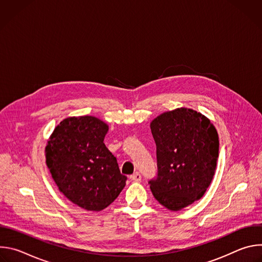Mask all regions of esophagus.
<instances>
[{"mask_svg": "<svg viewBox=\"0 0 262 262\" xmlns=\"http://www.w3.org/2000/svg\"><path fill=\"white\" fill-rule=\"evenodd\" d=\"M133 181H140L141 180V174L139 172H135L133 175L129 177Z\"/></svg>", "mask_w": 262, "mask_h": 262, "instance_id": "obj_1", "label": "esophagus"}]
</instances>
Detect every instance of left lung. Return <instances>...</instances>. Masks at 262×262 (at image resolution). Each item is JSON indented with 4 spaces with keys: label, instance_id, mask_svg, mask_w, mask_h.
Masks as SVG:
<instances>
[{
    "label": "left lung",
    "instance_id": "obj_1",
    "mask_svg": "<svg viewBox=\"0 0 262 262\" xmlns=\"http://www.w3.org/2000/svg\"><path fill=\"white\" fill-rule=\"evenodd\" d=\"M157 144L158 177L149 181L155 198L177 211L199 200L209 186L219 158V136L199 112L178 107L150 123Z\"/></svg>",
    "mask_w": 262,
    "mask_h": 262
}]
</instances>
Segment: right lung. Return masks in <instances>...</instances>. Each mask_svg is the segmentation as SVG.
I'll return each mask as SVG.
<instances>
[{
    "label": "right lung",
    "instance_id": "obj_1",
    "mask_svg": "<svg viewBox=\"0 0 262 262\" xmlns=\"http://www.w3.org/2000/svg\"><path fill=\"white\" fill-rule=\"evenodd\" d=\"M108 125L94 116L68 117L46 146L47 166L59 191L72 203L100 211L119 196L126 176L103 140Z\"/></svg>",
    "mask_w": 262,
    "mask_h": 262
}]
</instances>
